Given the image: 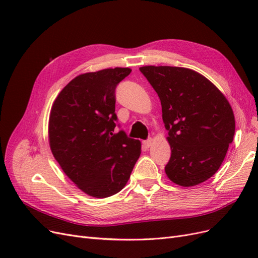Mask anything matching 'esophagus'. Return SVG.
<instances>
[{
	"label": "esophagus",
	"mask_w": 258,
	"mask_h": 258,
	"mask_svg": "<svg viewBox=\"0 0 258 258\" xmlns=\"http://www.w3.org/2000/svg\"><path fill=\"white\" fill-rule=\"evenodd\" d=\"M142 144H143V146H144L145 148H148V147H150V146L152 145V139L145 140V141H143V142H142Z\"/></svg>",
	"instance_id": "34e87169"
}]
</instances>
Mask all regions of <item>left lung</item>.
<instances>
[{
	"label": "left lung",
	"mask_w": 258,
	"mask_h": 258,
	"mask_svg": "<svg viewBox=\"0 0 258 258\" xmlns=\"http://www.w3.org/2000/svg\"><path fill=\"white\" fill-rule=\"evenodd\" d=\"M161 102L171 157L168 177L184 187L220 169L235 136V116L223 93L205 76L178 67H142Z\"/></svg>",
	"instance_id": "left-lung-1"
}]
</instances>
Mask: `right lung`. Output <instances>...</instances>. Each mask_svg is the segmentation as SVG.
Wrapping results in <instances>:
<instances>
[{
    "mask_svg": "<svg viewBox=\"0 0 258 258\" xmlns=\"http://www.w3.org/2000/svg\"><path fill=\"white\" fill-rule=\"evenodd\" d=\"M128 68L79 75L52 105L49 145L64 173L89 196L106 198L127 184L141 154V142L114 131L115 90ZM119 126V124H118Z\"/></svg>",
    "mask_w": 258,
    "mask_h": 258,
    "instance_id": "add662e5",
    "label": "right lung"
}]
</instances>
